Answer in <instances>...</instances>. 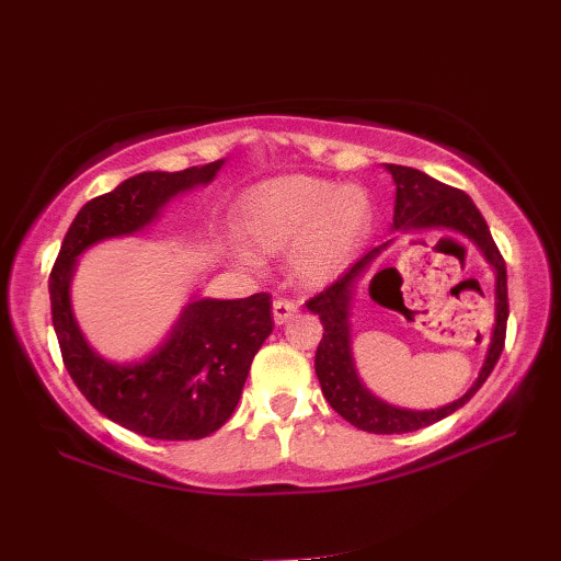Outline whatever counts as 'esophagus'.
<instances>
[{"instance_id":"obj_1","label":"esophagus","mask_w":561,"mask_h":561,"mask_svg":"<svg viewBox=\"0 0 561 561\" xmlns=\"http://www.w3.org/2000/svg\"><path fill=\"white\" fill-rule=\"evenodd\" d=\"M295 312H298V305L293 300H283V298L273 300V322L276 324H285Z\"/></svg>"}]
</instances>
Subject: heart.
Instances as JSON below:
<instances>
[{
	"instance_id": "heart-1",
	"label": "heart",
	"mask_w": 561,
	"mask_h": 561,
	"mask_svg": "<svg viewBox=\"0 0 561 561\" xmlns=\"http://www.w3.org/2000/svg\"><path fill=\"white\" fill-rule=\"evenodd\" d=\"M241 234L261 253L290 247V271L305 285L340 276L371 231L374 203L364 187L334 185L310 175H285L251 190L241 203ZM237 256L259 266L253 251Z\"/></svg>"
}]
</instances>
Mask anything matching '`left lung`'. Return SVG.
Segmentation results:
<instances>
[{"label":"left lung","instance_id":"8db88e82","mask_svg":"<svg viewBox=\"0 0 561 561\" xmlns=\"http://www.w3.org/2000/svg\"><path fill=\"white\" fill-rule=\"evenodd\" d=\"M386 171L393 175L396 183L393 231L447 229L454 231V234L467 237L483 253L485 263L493 268L495 276V322L479 378L473 380V386L459 400L437 410H410L390 405L386 400L374 396L356 371V362L352 354V300L358 283L364 280L368 268H371V263L380 256V251L390 247L393 239H388L386 244L364 253L342 278H336L330 288H324L320 295H314L312 300L305 302L310 312L320 314V322L324 327L322 342L314 354V371L317 378H320L327 403L358 430L374 432V435H403V432H415L432 425V422L445 420L454 410L467 405L477 396V390L485 383V378L491 376L505 344L508 276H505V261L499 247H495L489 225H485V219L467 193L439 183L427 173L408 165L386 163Z\"/></svg>","mask_w":561,"mask_h":561}]
</instances>
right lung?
Here are the masks:
<instances>
[{
	"mask_svg": "<svg viewBox=\"0 0 561 561\" xmlns=\"http://www.w3.org/2000/svg\"><path fill=\"white\" fill-rule=\"evenodd\" d=\"M225 158L178 173L149 171L84 205L62 239L50 271V314L62 364L94 410L153 439H203L234 412L253 356L273 332L271 295L190 300L153 352L114 364L84 340L72 314L70 283L78 256L104 239L139 234L178 195L215 181Z\"/></svg>",
	"mask_w": 561,
	"mask_h": 561,
	"instance_id": "right-lung-1",
	"label": "right lung"
}]
</instances>
